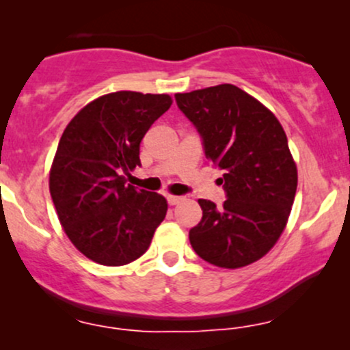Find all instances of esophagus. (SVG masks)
<instances>
[{
  "label": "esophagus",
  "instance_id": "esophagus-1",
  "mask_svg": "<svg viewBox=\"0 0 350 350\" xmlns=\"http://www.w3.org/2000/svg\"><path fill=\"white\" fill-rule=\"evenodd\" d=\"M183 198L180 196H172V194H167V202H170V206H176V204H179Z\"/></svg>",
  "mask_w": 350,
  "mask_h": 350
}]
</instances>
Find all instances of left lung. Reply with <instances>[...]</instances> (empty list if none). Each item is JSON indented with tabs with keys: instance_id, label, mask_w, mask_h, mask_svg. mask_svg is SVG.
<instances>
[{
	"instance_id": "8db88e82",
	"label": "left lung",
	"mask_w": 350,
	"mask_h": 350,
	"mask_svg": "<svg viewBox=\"0 0 350 350\" xmlns=\"http://www.w3.org/2000/svg\"><path fill=\"white\" fill-rule=\"evenodd\" d=\"M176 102L202 136L206 158L224 171L227 192L220 208L199 199L192 248L215 267H247L275 247L290 217L298 170L286 133L263 103L232 83L176 94Z\"/></svg>"
}]
</instances>
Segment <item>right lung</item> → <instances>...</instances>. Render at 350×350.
<instances>
[{
  "label": "right lung",
  "instance_id": "right-lung-1",
  "mask_svg": "<svg viewBox=\"0 0 350 350\" xmlns=\"http://www.w3.org/2000/svg\"><path fill=\"white\" fill-rule=\"evenodd\" d=\"M171 103L166 94L102 95L60 136L49 172L51 198L64 232L92 262H135L166 217V199L124 184L122 172L139 166V143Z\"/></svg>",
  "mask_w": 350,
  "mask_h": 350
}]
</instances>
